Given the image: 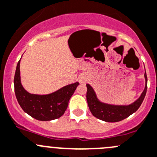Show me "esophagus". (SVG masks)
<instances>
[{"instance_id": "1", "label": "esophagus", "mask_w": 157, "mask_h": 157, "mask_svg": "<svg viewBox=\"0 0 157 157\" xmlns=\"http://www.w3.org/2000/svg\"><path fill=\"white\" fill-rule=\"evenodd\" d=\"M87 76H86V74H83L79 77V82H80V83H84L87 81Z\"/></svg>"}]
</instances>
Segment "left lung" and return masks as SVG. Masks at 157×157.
Masks as SVG:
<instances>
[{"label": "left lung", "mask_w": 157, "mask_h": 157, "mask_svg": "<svg viewBox=\"0 0 157 157\" xmlns=\"http://www.w3.org/2000/svg\"><path fill=\"white\" fill-rule=\"evenodd\" d=\"M144 77L146 81L144 90L140 97L130 105H112L103 103L98 100L92 86L86 84V101L91 113L98 119L109 123L119 122L130 117L139 109L147 94V77L146 72Z\"/></svg>", "instance_id": "left-lung-1"}]
</instances>
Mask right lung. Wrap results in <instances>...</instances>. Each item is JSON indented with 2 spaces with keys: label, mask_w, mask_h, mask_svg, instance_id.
<instances>
[{
  "label": "right lung",
  "mask_w": 157,
  "mask_h": 157,
  "mask_svg": "<svg viewBox=\"0 0 157 157\" xmlns=\"http://www.w3.org/2000/svg\"><path fill=\"white\" fill-rule=\"evenodd\" d=\"M20 62L21 60L17 65L13 83L17 100L23 110L40 121H53L61 117L67 108L70 99L79 85L78 82L67 85L46 95L30 94L21 84Z\"/></svg>",
  "instance_id": "obj_1"
}]
</instances>
